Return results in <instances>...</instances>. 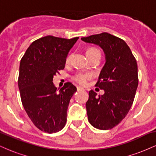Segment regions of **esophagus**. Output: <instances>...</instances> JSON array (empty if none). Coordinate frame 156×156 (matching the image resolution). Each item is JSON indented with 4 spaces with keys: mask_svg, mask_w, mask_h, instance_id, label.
<instances>
[{
    "mask_svg": "<svg viewBox=\"0 0 156 156\" xmlns=\"http://www.w3.org/2000/svg\"><path fill=\"white\" fill-rule=\"evenodd\" d=\"M83 87H77V90L78 91H81V90H83Z\"/></svg>",
    "mask_w": 156,
    "mask_h": 156,
    "instance_id": "1",
    "label": "esophagus"
}]
</instances>
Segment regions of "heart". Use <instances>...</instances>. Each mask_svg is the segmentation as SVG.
I'll use <instances>...</instances> for the list:
<instances>
[{"mask_svg":"<svg viewBox=\"0 0 156 156\" xmlns=\"http://www.w3.org/2000/svg\"><path fill=\"white\" fill-rule=\"evenodd\" d=\"M96 53H100L101 52L98 49H97L95 48H89L87 49V56H90L91 55L94 54ZM71 59V55H69L66 58V63L69 64ZM92 78V74L89 73H78L73 77V79L77 83L81 84V85H85L87 83V81L89 79Z\"/></svg>","mask_w":156,"mask_h":156,"instance_id":"obj_1","label":"heart"}]
</instances>
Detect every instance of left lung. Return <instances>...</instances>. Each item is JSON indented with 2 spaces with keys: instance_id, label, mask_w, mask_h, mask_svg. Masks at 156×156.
Returning a JSON list of instances; mask_svg holds the SVG:
<instances>
[{
  "instance_id": "8db88e82",
  "label": "left lung",
  "mask_w": 156,
  "mask_h": 156,
  "mask_svg": "<svg viewBox=\"0 0 156 156\" xmlns=\"http://www.w3.org/2000/svg\"><path fill=\"white\" fill-rule=\"evenodd\" d=\"M81 39L99 45L106 60L95 84L104 94L97 97L93 90L89 92L86 103L89 122L98 129H112L124 119L133 103L139 83L136 60L123 39L106 32Z\"/></svg>"
}]
</instances>
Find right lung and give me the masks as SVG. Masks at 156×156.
<instances>
[{
	"label": "right lung",
	"mask_w": 156,
	"mask_h": 156,
	"mask_svg": "<svg viewBox=\"0 0 156 156\" xmlns=\"http://www.w3.org/2000/svg\"><path fill=\"white\" fill-rule=\"evenodd\" d=\"M78 39L46 36L34 41L21 58V101L34 125L45 133L60 131L67 122L68 105L77 88L67 82L57 92L53 79L65 67L68 53Z\"/></svg>",
	"instance_id": "1"
}]
</instances>
